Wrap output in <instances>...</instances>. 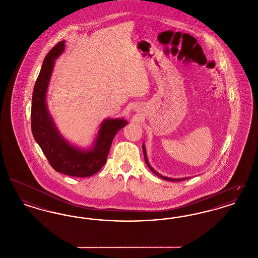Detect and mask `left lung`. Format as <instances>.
<instances>
[{
  "instance_id": "left-lung-1",
  "label": "left lung",
  "mask_w": 258,
  "mask_h": 258,
  "mask_svg": "<svg viewBox=\"0 0 258 258\" xmlns=\"http://www.w3.org/2000/svg\"><path fill=\"white\" fill-rule=\"evenodd\" d=\"M143 154H144V159H145V162H146V164L148 165V167L150 168V170L153 172L154 174H156L157 176H159L160 178L161 179H163V180H166V181H174V182H179V181H184V180H186L187 178H181V179H175V178H168V177H165V176H162V175H160V173H158V172L156 171L151 165H150V163H149V161H148L147 158V154H146V149H145V146H144V144H143Z\"/></svg>"
}]
</instances>
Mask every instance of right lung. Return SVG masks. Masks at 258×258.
Listing matches in <instances>:
<instances>
[{"label": "right lung", "instance_id": "add662e5", "mask_svg": "<svg viewBox=\"0 0 258 258\" xmlns=\"http://www.w3.org/2000/svg\"><path fill=\"white\" fill-rule=\"evenodd\" d=\"M64 50V41L58 42L45 56L32 98L31 124L35 140L50 165L57 172L73 177H90L101 169L109 154L114 136L127 122L123 119H105L90 150L71 145L59 133L46 105V93L55 60Z\"/></svg>", "mask_w": 258, "mask_h": 258}]
</instances>
